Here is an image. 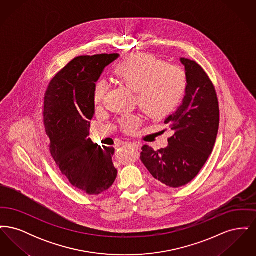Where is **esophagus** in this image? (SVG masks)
Masks as SVG:
<instances>
[{"label":"esophagus","instance_id":"esophagus-1","mask_svg":"<svg viewBox=\"0 0 256 256\" xmlns=\"http://www.w3.org/2000/svg\"><path fill=\"white\" fill-rule=\"evenodd\" d=\"M124 145H126V146H132L134 148H139V144H138V143H135V142H126Z\"/></svg>","mask_w":256,"mask_h":256}]
</instances>
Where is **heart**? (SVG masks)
I'll list each match as a JSON object with an SVG mask.
<instances>
[{"label":"heart","mask_w":256,"mask_h":256,"mask_svg":"<svg viewBox=\"0 0 256 256\" xmlns=\"http://www.w3.org/2000/svg\"><path fill=\"white\" fill-rule=\"evenodd\" d=\"M115 78L135 91L136 104L152 119L170 114L182 100L187 78L178 66L162 63L146 54H137L126 58L117 65ZM108 91L104 80H100L94 87V102L100 104ZM142 118L137 115L124 116L120 124L126 132H134Z\"/></svg>","instance_id":"heart-1"}]
</instances>
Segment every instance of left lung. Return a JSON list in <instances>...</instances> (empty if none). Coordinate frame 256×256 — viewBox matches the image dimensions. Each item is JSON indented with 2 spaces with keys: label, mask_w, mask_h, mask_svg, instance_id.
<instances>
[{
  "label": "left lung",
  "mask_w": 256,
  "mask_h": 256,
  "mask_svg": "<svg viewBox=\"0 0 256 256\" xmlns=\"http://www.w3.org/2000/svg\"><path fill=\"white\" fill-rule=\"evenodd\" d=\"M187 86L182 104L164 122L174 132L168 146L154 150L142 146L141 161L160 184L178 188L193 180L216 142L220 110L216 90L204 70L182 58Z\"/></svg>",
  "instance_id": "obj_1"
}]
</instances>
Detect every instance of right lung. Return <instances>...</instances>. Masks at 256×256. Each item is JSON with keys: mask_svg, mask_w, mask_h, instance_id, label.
<instances>
[{"mask_svg": "<svg viewBox=\"0 0 256 256\" xmlns=\"http://www.w3.org/2000/svg\"><path fill=\"white\" fill-rule=\"evenodd\" d=\"M119 54L74 58L50 80L44 98V126L50 152L62 174L88 195L110 189L117 176L113 146H98L88 137L95 113L94 87Z\"/></svg>", "mask_w": 256, "mask_h": 256, "instance_id": "1", "label": "right lung"}]
</instances>
